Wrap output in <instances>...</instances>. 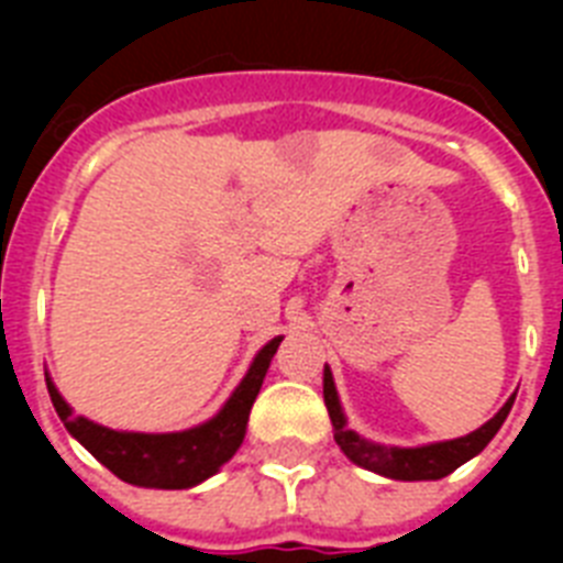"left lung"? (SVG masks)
<instances>
[{
	"instance_id": "left-lung-1",
	"label": "left lung",
	"mask_w": 563,
	"mask_h": 563,
	"mask_svg": "<svg viewBox=\"0 0 563 563\" xmlns=\"http://www.w3.org/2000/svg\"><path fill=\"white\" fill-rule=\"evenodd\" d=\"M514 400L516 395L510 397V400L496 411V417H490L482 429L471 431V434L460 437V440L431 442V445H420V449H386V445H375V442L363 440L355 431L346 429V417H343L341 402H338L335 380H332L330 366H324V402L327 411H330L332 429H335V442L341 445V451L350 456L355 465L400 482L442 479V476H449L451 471H456L462 462H467L471 456L479 454L487 442L494 440L496 431L501 429V422L507 420V415L514 409Z\"/></svg>"
}]
</instances>
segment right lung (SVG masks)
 I'll list each match as a JSON object with an SVG mask.
<instances>
[{"mask_svg": "<svg viewBox=\"0 0 563 563\" xmlns=\"http://www.w3.org/2000/svg\"><path fill=\"white\" fill-rule=\"evenodd\" d=\"M282 335L265 343L253 357L251 369L242 377L220 415L211 417L197 429L177 431V434H134V431H112L107 426L76 417L67 406L53 380L47 377L49 400L62 417L64 429L81 442L89 454L107 465L118 479L137 487H163V490H183L213 476L236 454L245 440L247 417L256 400L262 380L267 375L273 355H276Z\"/></svg>", "mask_w": 563, "mask_h": 563, "instance_id": "right-lung-1", "label": "right lung"}]
</instances>
